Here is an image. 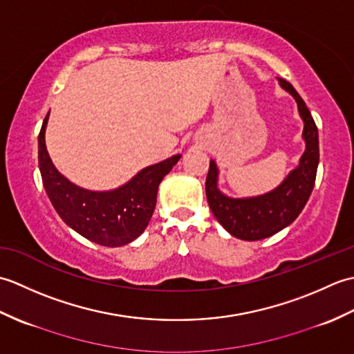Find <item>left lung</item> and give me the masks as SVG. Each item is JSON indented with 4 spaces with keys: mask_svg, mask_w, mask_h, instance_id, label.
Instances as JSON below:
<instances>
[{
    "mask_svg": "<svg viewBox=\"0 0 354 354\" xmlns=\"http://www.w3.org/2000/svg\"><path fill=\"white\" fill-rule=\"evenodd\" d=\"M278 84L295 99L304 123L306 149L297 167L274 190L251 198H231L219 190V167L214 160H209L205 183L208 205L217 222L231 236L250 242L274 236L297 219L310 198L319 162L318 129L309 108L289 82L278 79Z\"/></svg>",
    "mask_w": 354,
    "mask_h": 354,
    "instance_id": "1",
    "label": "left lung"
}]
</instances>
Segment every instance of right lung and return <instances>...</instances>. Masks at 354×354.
I'll return each mask as SVG.
<instances>
[{
  "label": "right lung",
  "instance_id": "add662e5",
  "mask_svg": "<svg viewBox=\"0 0 354 354\" xmlns=\"http://www.w3.org/2000/svg\"><path fill=\"white\" fill-rule=\"evenodd\" d=\"M48 115L50 112L37 137V158L44 189L57 214L80 236L102 246L117 248L133 242L142 234L153 214L158 185L181 155L145 167L118 189L88 190L71 183L53 164L45 146Z\"/></svg>",
  "mask_w": 354,
  "mask_h": 354
}]
</instances>
